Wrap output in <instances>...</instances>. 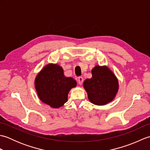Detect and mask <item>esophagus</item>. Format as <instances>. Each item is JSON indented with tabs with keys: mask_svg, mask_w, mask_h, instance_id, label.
I'll list each match as a JSON object with an SVG mask.
<instances>
[{
	"mask_svg": "<svg viewBox=\"0 0 150 150\" xmlns=\"http://www.w3.org/2000/svg\"><path fill=\"white\" fill-rule=\"evenodd\" d=\"M83 81H84V79H83V78H82V77H79V79H78V81H77L79 84L82 85V83H83Z\"/></svg>",
	"mask_w": 150,
	"mask_h": 150,
	"instance_id": "1",
	"label": "esophagus"
}]
</instances>
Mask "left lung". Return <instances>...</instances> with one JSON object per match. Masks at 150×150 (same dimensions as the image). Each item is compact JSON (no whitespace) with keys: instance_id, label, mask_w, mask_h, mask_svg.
I'll return each mask as SVG.
<instances>
[{"instance_id":"8db88e82","label":"left lung","mask_w":150,"mask_h":150,"mask_svg":"<svg viewBox=\"0 0 150 150\" xmlns=\"http://www.w3.org/2000/svg\"><path fill=\"white\" fill-rule=\"evenodd\" d=\"M91 73L92 77L86 79L83 84L89 100L96 105H104L113 100L119 89L113 73L106 66H96Z\"/></svg>"}]
</instances>
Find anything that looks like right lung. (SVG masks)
<instances>
[{"label": "right lung", "instance_id": "obj_1", "mask_svg": "<svg viewBox=\"0 0 150 150\" xmlns=\"http://www.w3.org/2000/svg\"><path fill=\"white\" fill-rule=\"evenodd\" d=\"M35 85L40 100L57 108L66 103L68 92L77 86V82L71 77H65L62 67L50 64L37 75Z\"/></svg>", "mask_w": 150, "mask_h": 150}]
</instances>
